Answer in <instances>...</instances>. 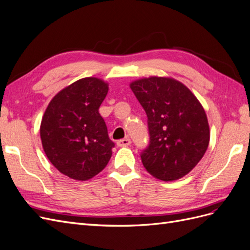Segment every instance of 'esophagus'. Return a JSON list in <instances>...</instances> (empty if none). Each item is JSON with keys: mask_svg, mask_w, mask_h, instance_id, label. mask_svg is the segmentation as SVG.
<instances>
[{"mask_svg": "<svg viewBox=\"0 0 250 250\" xmlns=\"http://www.w3.org/2000/svg\"><path fill=\"white\" fill-rule=\"evenodd\" d=\"M131 144V141H130V139H128V138H125V139H122V140H119L118 142H117V145L119 146V147H127V146H129Z\"/></svg>", "mask_w": 250, "mask_h": 250, "instance_id": "esophagus-1", "label": "esophagus"}]
</instances>
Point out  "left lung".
Segmentation results:
<instances>
[{"label": "left lung", "instance_id": "1", "mask_svg": "<svg viewBox=\"0 0 250 250\" xmlns=\"http://www.w3.org/2000/svg\"><path fill=\"white\" fill-rule=\"evenodd\" d=\"M130 87L148 118L149 145L141 152L144 167L164 181L185 176L208 146L209 127L201 104L186 85L171 78H144Z\"/></svg>", "mask_w": 250, "mask_h": 250}]
</instances>
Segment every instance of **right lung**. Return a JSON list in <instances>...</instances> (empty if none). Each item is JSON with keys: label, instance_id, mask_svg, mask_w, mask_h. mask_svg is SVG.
I'll use <instances>...</instances> for the list:
<instances>
[{"label": "right lung", "instance_id": "obj_1", "mask_svg": "<svg viewBox=\"0 0 250 250\" xmlns=\"http://www.w3.org/2000/svg\"><path fill=\"white\" fill-rule=\"evenodd\" d=\"M108 84L95 77L72 83L53 98L41 124L42 147L64 175L88 180L108 164L115 147L99 107Z\"/></svg>", "mask_w": 250, "mask_h": 250}]
</instances>
